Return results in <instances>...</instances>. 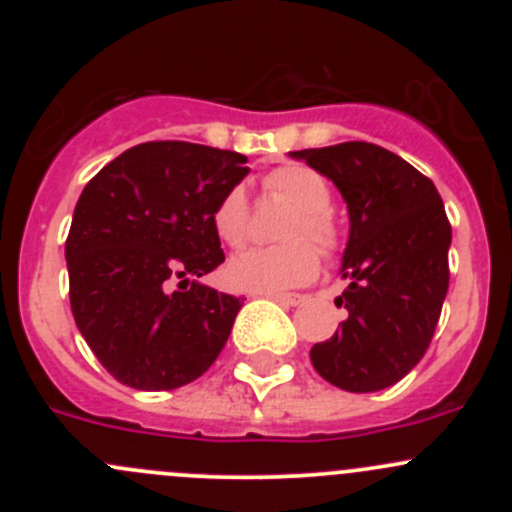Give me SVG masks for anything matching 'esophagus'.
Segmentation results:
<instances>
[{
    "mask_svg": "<svg viewBox=\"0 0 512 512\" xmlns=\"http://www.w3.org/2000/svg\"><path fill=\"white\" fill-rule=\"evenodd\" d=\"M265 297L272 299V302L287 304V307H297V304L304 302V294H297V292H270L265 294Z\"/></svg>",
    "mask_w": 512,
    "mask_h": 512,
    "instance_id": "esophagus-1",
    "label": "esophagus"
}]
</instances>
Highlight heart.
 <instances>
[{
	"label": "heart",
	"instance_id": "b5f03b06",
	"mask_svg": "<svg viewBox=\"0 0 512 512\" xmlns=\"http://www.w3.org/2000/svg\"><path fill=\"white\" fill-rule=\"evenodd\" d=\"M270 195H277L294 208L292 218L282 230L285 245L257 247L235 257L227 265V280L232 287L247 292H282V289L307 285L319 272V252L332 255L339 250L342 232L329 213L332 190L329 183L307 165H282L262 180ZM213 227L220 240L232 250H240L250 237V203L242 188H230L213 210ZM304 239L313 242L311 246Z\"/></svg>",
	"mask_w": 512,
	"mask_h": 512
}]
</instances>
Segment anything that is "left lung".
Segmentation results:
<instances>
[{"mask_svg": "<svg viewBox=\"0 0 512 512\" xmlns=\"http://www.w3.org/2000/svg\"><path fill=\"white\" fill-rule=\"evenodd\" d=\"M327 175L349 210L337 307L347 319L309 359L352 394L394 386L423 359L448 292L451 223L436 185L411 163L364 141L292 151Z\"/></svg>", "mask_w": 512, "mask_h": 512, "instance_id": "obj_1", "label": "left lung"}]
</instances>
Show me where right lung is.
<instances>
[{
    "mask_svg": "<svg viewBox=\"0 0 512 512\" xmlns=\"http://www.w3.org/2000/svg\"><path fill=\"white\" fill-rule=\"evenodd\" d=\"M245 163L235 151L151 141L86 183L66 237L71 312L121 384L178 389L223 352L242 299L188 277L225 262L213 210L245 178Z\"/></svg>",
    "mask_w": 512,
    "mask_h": 512,
    "instance_id": "add662e5",
    "label": "right lung"
}]
</instances>
